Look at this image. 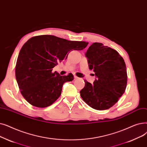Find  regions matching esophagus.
<instances>
[{
    "label": "esophagus",
    "mask_w": 147,
    "mask_h": 147,
    "mask_svg": "<svg viewBox=\"0 0 147 147\" xmlns=\"http://www.w3.org/2000/svg\"><path fill=\"white\" fill-rule=\"evenodd\" d=\"M74 78H75V80H78L79 78L77 77V76H74Z\"/></svg>",
    "instance_id": "1"
}]
</instances>
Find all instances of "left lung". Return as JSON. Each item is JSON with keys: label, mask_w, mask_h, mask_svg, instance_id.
<instances>
[{"label": "left lung", "mask_w": 147, "mask_h": 147, "mask_svg": "<svg viewBox=\"0 0 147 147\" xmlns=\"http://www.w3.org/2000/svg\"><path fill=\"white\" fill-rule=\"evenodd\" d=\"M86 56L88 67L94 72L93 84L84 80L81 97L90 107L97 110L110 108L124 93L127 75L124 59L116 50L94 42L89 47Z\"/></svg>", "instance_id": "left-lung-1"}]
</instances>
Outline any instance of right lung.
Listing matches in <instances>:
<instances>
[{"label": "right lung", "mask_w": 147, "mask_h": 147, "mask_svg": "<svg viewBox=\"0 0 147 147\" xmlns=\"http://www.w3.org/2000/svg\"><path fill=\"white\" fill-rule=\"evenodd\" d=\"M88 45L84 41H72L53 35L31 38L18 54L16 77L20 92L32 105L50 106L60 97L63 84L74 80L69 74L60 76L53 68L65 60L72 50H82Z\"/></svg>", "instance_id": "obj_1"}]
</instances>
